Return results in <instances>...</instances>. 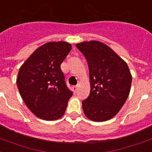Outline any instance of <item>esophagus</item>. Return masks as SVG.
<instances>
[{"instance_id":"34e87169","label":"esophagus","mask_w":152,"mask_h":152,"mask_svg":"<svg viewBox=\"0 0 152 152\" xmlns=\"http://www.w3.org/2000/svg\"><path fill=\"white\" fill-rule=\"evenodd\" d=\"M72 89H73L74 92H76V91H77V90H78V87H77V86H74V87L72 88Z\"/></svg>"}]
</instances>
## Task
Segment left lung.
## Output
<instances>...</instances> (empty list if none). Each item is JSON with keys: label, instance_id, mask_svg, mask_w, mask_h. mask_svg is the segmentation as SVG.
Segmentation results:
<instances>
[{"label": "left lung", "instance_id": "left-lung-1", "mask_svg": "<svg viewBox=\"0 0 152 152\" xmlns=\"http://www.w3.org/2000/svg\"><path fill=\"white\" fill-rule=\"evenodd\" d=\"M88 61L90 94L82 102L86 117L103 122L115 116L129 95L132 74L122 58L103 42L76 44Z\"/></svg>", "mask_w": 152, "mask_h": 152}]
</instances>
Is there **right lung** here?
Wrapping results in <instances>:
<instances>
[{
  "mask_svg": "<svg viewBox=\"0 0 152 152\" xmlns=\"http://www.w3.org/2000/svg\"><path fill=\"white\" fill-rule=\"evenodd\" d=\"M67 42H49L33 51L19 68L16 83L27 107L39 119L56 120L64 115L72 96L61 64L71 50Z\"/></svg>",
  "mask_w": 152,
  "mask_h": 152,
  "instance_id": "1",
  "label": "right lung"
}]
</instances>
